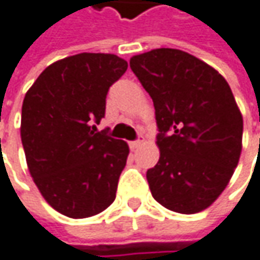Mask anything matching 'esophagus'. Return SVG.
Segmentation results:
<instances>
[{
  "label": "esophagus",
  "instance_id": "1",
  "mask_svg": "<svg viewBox=\"0 0 260 260\" xmlns=\"http://www.w3.org/2000/svg\"><path fill=\"white\" fill-rule=\"evenodd\" d=\"M142 144H144V140H142V138H140V140H137V141H131V142H129L131 150H135V148H138V147H141Z\"/></svg>",
  "mask_w": 260,
  "mask_h": 260
}]
</instances>
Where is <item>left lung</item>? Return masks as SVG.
<instances>
[{"label":"left lung","instance_id":"1","mask_svg":"<svg viewBox=\"0 0 260 260\" xmlns=\"http://www.w3.org/2000/svg\"><path fill=\"white\" fill-rule=\"evenodd\" d=\"M151 96L158 163L147 172L152 198L179 214L207 209L229 185L242 152L243 116L217 70L170 48L132 56Z\"/></svg>","mask_w":260,"mask_h":260}]
</instances>
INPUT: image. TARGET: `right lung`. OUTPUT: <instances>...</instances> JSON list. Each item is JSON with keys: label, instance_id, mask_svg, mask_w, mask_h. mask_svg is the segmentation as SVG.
<instances>
[{"label": "right lung", "instance_id": "obj_1", "mask_svg": "<svg viewBox=\"0 0 260 260\" xmlns=\"http://www.w3.org/2000/svg\"><path fill=\"white\" fill-rule=\"evenodd\" d=\"M128 62L113 53H78L51 63L24 96L20 135L33 182L70 218L100 214L116 198L128 144L94 132L109 87Z\"/></svg>", "mask_w": 260, "mask_h": 260}]
</instances>
